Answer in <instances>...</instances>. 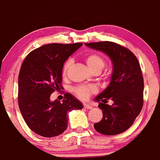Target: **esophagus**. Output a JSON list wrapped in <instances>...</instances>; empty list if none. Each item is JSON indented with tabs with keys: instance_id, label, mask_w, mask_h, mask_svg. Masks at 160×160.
I'll use <instances>...</instances> for the list:
<instances>
[{
	"instance_id": "obj_1",
	"label": "esophagus",
	"mask_w": 160,
	"mask_h": 160,
	"mask_svg": "<svg viewBox=\"0 0 160 160\" xmlns=\"http://www.w3.org/2000/svg\"><path fill=\"white\" fill-rule=\"evenodd\" d=\"M84 108L85 109H92V106L90 105H89V104H84Z\"/></svg>"
}]
</instances>
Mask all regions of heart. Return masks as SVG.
<instances>
[{
	"label": "heart",
	"instance_id": "obj_1",
	"mask_svg": "<svg viewBox=\"0 0 160 160\" xmlns=\"http://www.w3.org/2000/svg\"><path fill=\"white\" fill-rule=\"evenodd\" d=\"M85 60H86L88 67L93 72H94V71L100 72L105 66L104 58L100 54L97 53V52H91V53L88 54L85 58ZM70 64H71V60L70 59L67 60L65 63L63 64V67H62V74L63 75H66ZM93 91H94V88L89 86H76L74 89V92L75 93V94L80 99H82V100L87 99L90 93H93Z\"/></svg>",
	"mask_w": 160,
	"mask_h": 160
}]
</instances>
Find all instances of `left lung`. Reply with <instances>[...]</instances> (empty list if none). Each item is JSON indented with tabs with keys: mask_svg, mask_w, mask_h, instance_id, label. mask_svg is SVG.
<instances>
[{
	"mask_svg": "<svg viewBox=\"0 0 160 160\" xmlns=\"http://www.w3.org/2000/svg\"><path fill=\"white\" fill-rule=\"evenodd\" d=\"M106 54L112 62L110 83L95 98L103 112L95 130L108 136L120 134L129 128L140 114L143 104V78L140 62L128 48L109 41L85 43ZM110 99L112 106L105 103Z\"/></svg>",
	"mask_w": 160,
	"mask_h": 160,
	"instance_id": "1",
	"label": "left lung"
}]
</instances>
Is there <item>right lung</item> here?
Wrapping results in <instances>:
<instances>
[{
    "label": "right lung",
    "mask_w": 160,
    "mask_h": 160,
    "mask_svg": "<svg viewBox=\"0 0 160 160\" xmlns=\"http://www.w3.org/2000/svg\"><path fill=\"white\" fill-rule=\"evenodd\" d=\"M82 43H51L32 51L19 73L18 104L31 130L44 137H57L68 124V112L82 109V104L66 93L62 102H51V94L62 86V67Z\"/></svg>",
    "instance_id": "1"
}]
</instances>
